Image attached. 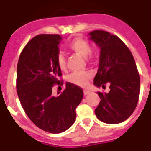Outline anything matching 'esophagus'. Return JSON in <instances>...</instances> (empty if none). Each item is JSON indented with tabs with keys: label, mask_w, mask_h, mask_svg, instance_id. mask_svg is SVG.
<instances>
[{
	"label": "esophagus",
	"mask_w": 151,
	"mask_h": 151,
	"mask_svg": "<svg viewBox=\"0 0 151 151\" xmlns=\"http://www.w3.org/2000/svg\"><path fill=\"white\" fill-rule=\"evenodd\" d=\"M90 93V91L88 90H84V95H88Z\"/></svg>",
	"instance_id": "34e87169"
}]
</instances>
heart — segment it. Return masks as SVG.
<instances>
[{"label":"heart","mask_w":151,"mask_h":151,"mask_svg":"<svg viewBox=\"0 0 151 151\" xmlns=\"http://www.w3.org/2000/svg\"><path fill=\"white\" fill-rule=\"evenodd\" d=\"M67 47L69 50L78 54L82 57H85L88 60L94 58V54L91 51V46L87 40L82 38H73L68 43ZM57 66L61 71L66 70V60L63 54H60L57 57ZM93 77V73L90 71L76 72L69 75L67 77V81L69 83L76 85L78 87H86L90 80Z\"/></svg>","instance_id":"obj_1"}]
</instances>
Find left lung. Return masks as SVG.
Segmentation results:
<instances>
[{
	"label": "left lung",
	"mask_w": 151,
	"mask_h": 151,
	"mask_svg": "<svg viewBox=\"0 0 151 151\" xmlns=\"http://www.w3.org/2000/svg\"><path fill=\"white\" fill-rule=\"evenodd\" d=\"M101 48L99 69L94 79L97 87L110 84L108 93L98 92L101 101L94 112L99 120L120 123L134 112L140 94V76L132 54L115 35L102 30L89 34Z\"/></svg>",
	"instance_id": "8db88e82"
}]
</instances>
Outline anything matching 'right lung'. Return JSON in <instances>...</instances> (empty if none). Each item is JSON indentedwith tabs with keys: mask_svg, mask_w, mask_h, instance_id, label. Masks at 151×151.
Returning <instances> with one entry per match:
<instances>
[{
	"mask_svg": "<svg viewBox=\"0 0 151 151\" xmlns=\"http://www.w3.org/2000/svg\"><path fill=\"white\" fill-rule=\"evenodd\" d=\"M60 40V35H36L22 49L17 69V91L24 111L37 127L54 134L74 123L83 97V90L69 82L57 97L52 94L54 85H63L57 63Z\"/></svg>",
	"mask_w": 151,
	"mask_h": 151,
	"instance_id": "right-lung-1",
	"label": "right lung"
}]
</instances>
